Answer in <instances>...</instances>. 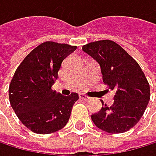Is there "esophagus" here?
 <instances>
[{
    "instance_id": "34e87169",
    "label": "esophagus",
    "mask_w": 156,
    "mask_h": 156,
    "mask_svg": "<svg viewBox=\"0 0 156 156\" xmlns=\"http://www.w3.org/2000/svg\"><path fill=\"white\" fill-rule=\"evenodd\" d=\"M80 99H82V100H85V101H88V100L91 99L90 97H88V96H86V95H84V94H80Z\"/></svg>"
}]
</instances>
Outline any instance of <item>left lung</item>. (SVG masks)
<instances>
[{
    "mask_svg": "<svg viewBox=\"0 0 156 156\" xmlns=\"http://www.w3.org/2000/svg\"><path fill=\"white\" fill-rule=\"evenodd\" d=\"M82 49L99 63L104 83L115 91L114 103L110 107L105 105L92 115L93 122L108 133L128 131L142 117L151 96L143 71L126 51L111 40L92 42Z\"/></svg>",
    "mask_w": 156,
    "mask_h": 156,
    "instance_id": "1",
    "label": "left lung"
}]
</instances>
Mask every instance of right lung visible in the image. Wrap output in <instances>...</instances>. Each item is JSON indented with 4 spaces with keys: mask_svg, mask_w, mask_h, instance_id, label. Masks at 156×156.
<instances>
[{
    "mask_svg": "<svg viewBox=\"0 0 156 156\" xmlns=\"http://www.w3.org/2000/svg\"><path fill=\"white\" fill-rule=\"evenodd\" d=\"M76 46L47 41L37 46L16 68L9 85V101L17 118L36 134L54 133L67 123L79 95H62L51 89L62 61Z\"/></svg>",
    "mask_w": 156,
    "mask_h": 156,
    "instance_id": "right-lung-1",
    "label": "right lung"
}]
</instances>
